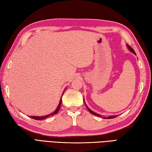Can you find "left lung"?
Masks as SVG:
<instances>
[{"label":"left lung","instance_id":"left-lung-1","mask_svg":"<svg viewBox=\"0 0 152 152\" xmlns=\"http://www.w3.org/2000/svg\"><path fill=\"white\" fill-rule=\"evenodd\" d=\"M127 47H128V49H129V50L130 51H131L132 53H133L134 54H135V55H136L135 51H134L133 49L131 47H130V46H129L128 45H127ZM83 101H84V103H85V104H86V102H85L84 98H83ZM86 107H87V108L88 109V110H89V111L91 113V114H93V115H95V116H98V117H102V116H101L100 115H99V114H96V113H95V112L93 111L92 110H91V109H90L89 108H88V107L87 106V105H86ZM116 116H117V115H112V116H108V117H107V118L104 117V118H105H105H107V119H111V118H114L116 117Z\"/></svg>","mask_w":152,"mask_h":152}]
</instances>
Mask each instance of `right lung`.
<instances>
[{
  "label": "right lung",
  "mask_w": 152,
  "mask_h": 152,
  "mask_svg": "<svg viewBox=\"0 0 152 152\" xmlns=\"http://www.w3.org/2000/svg\"><path fill=\"white\" fill-rule=\"evenodd\" d=\"M65 91V89L64 90V91H63V94H62V96H63V93H64ZM62 96H61V97H62ZM61 101H62V100H61V99H60V101H59V105H58L57 108H56V110H55L54 112H53V113H52L49 114V115H46V116H30V118H33V119H35V120H37V121H41V120H43V119L47 118L49 117V116H53V115H56V114H57V113H58V111H59V110L60 107H61Z\"/></svg>",
  "instance_id": "obj_1"
}]
</instances>
